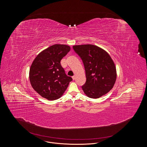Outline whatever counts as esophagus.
<instances>
[{"label":"esophagus","instance_id":"obj_1","mask_svg":"<svg viewBox=\"0 0 147 147\" xmlns=\"http://www.w3.org/2000/svg\"><path fill=\"white\" fill-rule=\"evenodd\" d=\"M72 78H73V80H75V79H76V76H73V77H72Z\"/></svg>","mask_w":147,"mask_h":147}]
</instances>
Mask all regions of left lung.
Returning <instances> with one entry per match:
<instances>
[{"mask_svg":"<svg viewBox=\"0 0 147 147\" xmlns=\"http://www.w3.org/2000/svg\"><path fill=\"white\" fill-rule=\"evenodd\" d=\"M73 48L84 64L86 80L82 87L84 93L89 98H97L110 91L116 82L117 73L109 53L89 44L76 45Z\"/></svg>","mask_w":147,"mask_h":147,"instance_id":"left-lung-1","label":"left lung"}]
</instances>
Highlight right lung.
I'll use <instances>...</instances> for the list:
<instances>
[{"label":"right lung","instance_id":"right-lung-1","mask_svg":"<svg viewBox=\"0 0 147 147\" xmlns=\"http://www.w3.org/2000/svg\"><path fill=\"white\" fill-rule=\"evenodd\" d=\"M70 49L68 45L56 44L42 51L34 60L29 79L33 89L43 98L49 100L61 98L72 80L61 64Z\"/></svg>","mask_w":147,"mask_h":147}]
</instances>
